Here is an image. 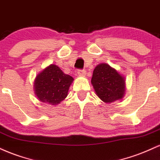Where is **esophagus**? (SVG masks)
Wrapping results in <instances>:
<instances>
[{"label":"esophagus","mask_w":160,"mask_h":160,"mask_svg":"<svg viewBox=\"0 0 160 160\" xmlns=\"http://www.w3.org/2000/svg\"><path fill=\"white\" fill-rule=\"evenodd\" d=\"M77 74L79 76H86V71L85 70H78L77 72Z\"/></svg>","instance_id":"esophagus-1"}]
</instances>
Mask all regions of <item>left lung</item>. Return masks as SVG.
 <instances>
[{
    "label": "left lung",
    "mask_w": 160,
    "mask_h": 160,
    "mask_svg": "<svg viewBox=\"0 0 160 160\" xmlns=\"http://www.w3.org/2000/svg\"><path fill=\"white\" fill-rule=\"evenodd\" d=\"M91 84L102 102L112 103L121 100L126 94L125 77L106 63H101L93 72Z\"/></svg>",
    "instance_id": "8db88e82"
}]
</instances>
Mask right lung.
<instances>
[{
	"label": "right lung",
	"instance_id": "1",
	"mask_svg": "<svg viewBox=\"0 0 160 160\" xmlns=\"http://www.w3.org/2000/svg\"><path fill=\"white\" fill-rule=\"evenodd\" d=\"M73 80L57 65L50 64L36 76L34 93L41 102L55 106L67 97Z\"/></svg>",
	"mask_w": 160,
	"mask_h": 160
}]
</instances>
